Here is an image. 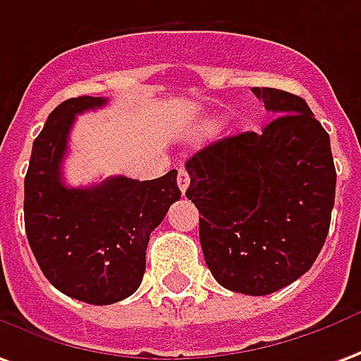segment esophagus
I'll use <instances>...</instances> for the list:
<instances>
[{
	"instance_id": "34e87169",
	"label": "esophagus",
	"mask_w": 361,
	"mask_h": 361,
	"mask_svg": "<svg viewBox=\"0 0 361 361\" xmlns=\"http://www.w3.org/2000/svg\"><path fill=\"white\" fill-rule=\"evenodd\" d=\"M178 185H180L181 193H185V189L189 188V173L183 168H180V172H178Z\"/></svg>"
}]
</instances>
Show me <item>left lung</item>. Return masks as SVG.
<instances>
[{"instance_id": "8db88e82", "label": "left lung", "mask_w": 361, "mask_h": 361, "mask_svg": "<svg viewBox=\"0 0 361 361\" xmlns=\"http://www.w3.org/2000/svg\"><path fill=\"white\" fill-rule=\"evenodd\" d=\"M271 111L262 133L205 146L185 164L207 268L231 291L269 295L309 271L326 240L336 170L303 97L252 87Z\"/></svg>"}]
</instances>
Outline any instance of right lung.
Returning <instances> with one entry per match:
<instances>
[{"label":"right lung","mask_w":361,"mask_h":361,"mask_svg":"<svg viewBox=\"0 0 361 361\" xmlns=\"http://www.w3.org/2000/svg\"><path fill=\"white\" fill-rule=\"evenodd\" d=\"M103 97L60 103L32 142L25 176V231L44 277L90 305L127 299L140 286L150 233L181 197L178 172L138 181L115 176L90 188H66L62 162L75 115Z\"/></svg>","instance_id":"obj_1"}]
</instances>
